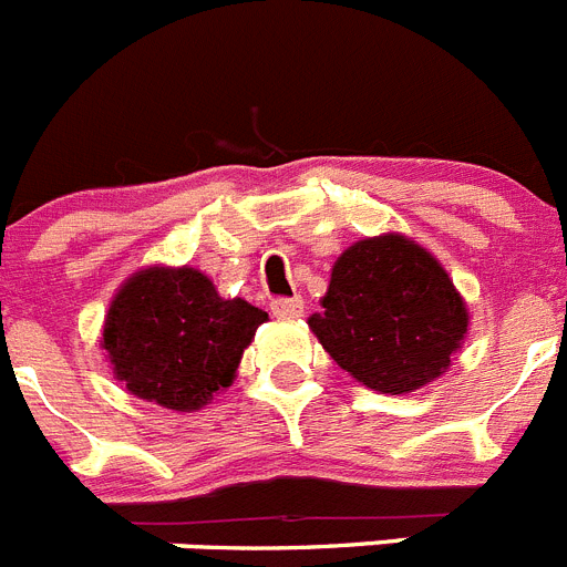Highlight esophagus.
I'll list each match as a JSON object with an SVG mask.
<instances>
[{
	"label": "esophagus",
	"instance_id": "esophagus-1",
	"mask_svg": "<svg viewBox=\"0 0 567 567\" xmlns=\"http://www.w3.org/2000/svg\"><path fill=\"white\" fill-rule=\"evenodd\" d=\"M269 309H272L275 318L292 320V318H300V315H303V300L300 298H275L272 303H269Z\"/></svg>",
	"mask_w": 567,
	"mask_h": 567
}]
</instances>
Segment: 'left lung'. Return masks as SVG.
Returning a JSON list of instances; mask_svg holds the SVG:
<instances>
[{
    "mask_svg": "<svg viewBox=\"0 0 567 567\" xmlns=\"http://www.w3.org/2000/svg\"><path fill=\"white\" fill-rule=\"evenodd\" d=\"M309 329L360 383L405 394L449 369L468 312L432 255L403 235H380L340 255Z\"/></svg>",
    "mask_w": 567,
    "mask_h": 567,
    "instance_id": "left-lung-1",
    "label": "left lung"
}]
</instances>
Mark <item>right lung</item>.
<instances>
[{
    "label": "right lung",
    "mask_w": 567,
    "mask_h": 567,
    "mask_svg": "<svg viewBox=\"0 0 567 567\" xmlns=\"http://www.w3.org/2000/svg\"><path fill=\"white\" fill-rule=\"evenodd\" d=\"M264 320L247 300H224L198 269L153 267L118 289L102 346L130 392L189 412L233 383Z\"/></svg>",
    "instance_id": "add662e5"
}]
</instances>
